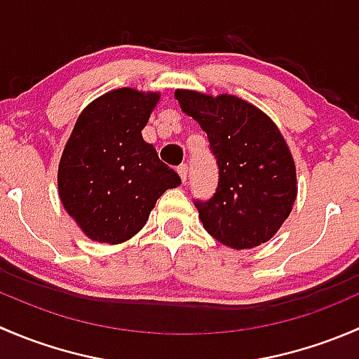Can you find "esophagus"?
<instances>
[{"instance_id": "1", "label": "esophagus", "mask_w": 359, "mask_h": 359, "mask_svg": "<svg viewBox=\"0 0 359 359\" xmlns=\"http://www.w3.org/2000/svg\"><path fill=\"white\" fill-rule=\"evenodd\" d=\"M177 173H179L180 180H182V182H186L187 180V165H180L179 168H177Z\"/></svg>"}]
</instances>
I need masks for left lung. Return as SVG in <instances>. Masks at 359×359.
I'll return each instance as SVG.
<instances>
[{"label":"left lung","instance_id":"obj_1","mask_svg":"<svg viewBox=\"0 0 359 359\" xmlns=\"http://www.w3.org/2000/svg\"><path fill=\"white\" fill-rule=\"evenodd\" d=\"M175 99L206 132L219 165L213 198L194 203L206 233L234 250L269 241L297 198L295 161L276 123L229 93L175 90Z\"/></svg>","mask_w":359,"mask_h":359}]
</instances>
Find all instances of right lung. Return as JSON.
I'll list each match as a JSON object with an SVG mask.
<instances>
[{"instance_id": "1", "label": "right lung", "mask_w": 359, "mask_h": 359, "mask_svg": "<svg viewBox=\"0 0 359 359\" xmlns=\"http://www.w3.org/2000/svg\"><path fill=\"white\" fill-rule=\"evenodd\" d=\"M159 92L118 88L97 97L78 116L60 156L59 198L92 241L125 243L149 219L180 177L142 139Z\"/></svg>"}]
</instances>
